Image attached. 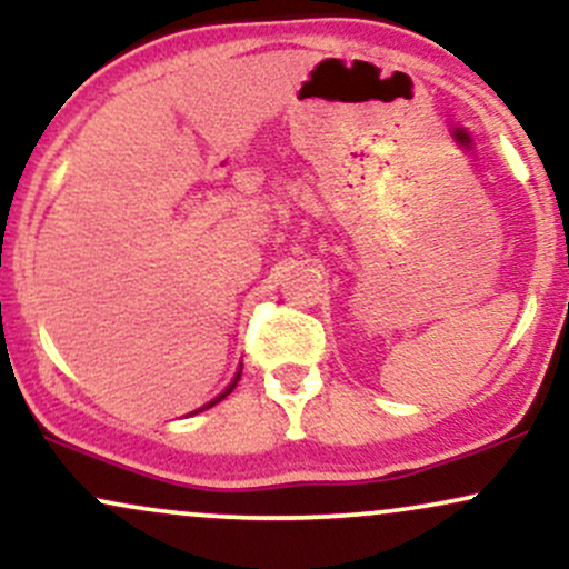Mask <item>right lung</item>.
Returning a JSON list of instances; mask_svg holds the SVG:
<instances>
[{
	"label": "right lung",
	"instance_id": "1",
	"mask_svg": "<svg viewBox=\"0 0 569 569\" xmlns=\"http://www.w3.org/2000/svg\"><path fill=\"white\" fill-rule=\"evenodd\" d=\"M238 380H240V371H238V375H234V380H232V385H230V388H227V390H224V393H221L219 398H213V401H211V403H206V407H202V409L213 407V403H219V401H221V398H227V396H230V393H232V388H234V385H238ZM198 411H200V409H198ZM198 411H194V415H198Z\"/></svg>",
	"mask_w": 569,
	"mask_h": 569
}]
</instances>
